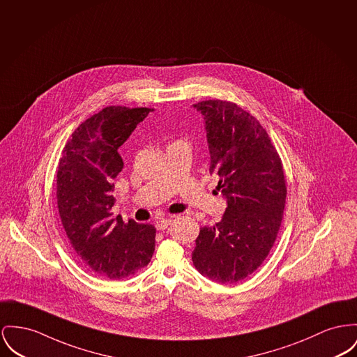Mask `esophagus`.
I'll list each match as a JSON object with an SVG mask.
<instances>
[{"label":"esophagus","mask_w":357,"mask_h":357,"mask_svg":"<svg viewBox=\"0 0 357 357\" xmlns=\"http://www.w3.org/2000/svg\"><path fill=\"white\" fill-rule=\"evenodd\" d=\"M170 225H172V219H170V218H162V219H160V220L155 222L157 230H165Z\"/></svg>","instance_id":"1"}]
</instances>
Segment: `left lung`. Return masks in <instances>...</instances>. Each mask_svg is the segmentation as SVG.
<instances>
[{"label":"left lung","mask_w":357,"mask_h":357,"mask_svg":"<svg viewBox=\"0 0 357 357\" xmlns=\"http://www.w3.org/2000/svg\"><path fill=\"white\" fill-rule=\"evenodd\" d=\"M193 108L204 119L210 173L227 207L218 223L200 229L192 261L214 282L237 283L261 265L278 237L287 195L283 165L261 124L237 104L208 100Z\"/></svg>","instance_id":"left-lung-1"}]
</instances>
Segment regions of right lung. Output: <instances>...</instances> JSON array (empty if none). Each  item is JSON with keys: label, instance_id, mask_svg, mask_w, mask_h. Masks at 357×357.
<instances>
[{"label": "right lung", "instance_id": "right-lung-1", "mask_svg": "<svg viewBox=\"0 0 357 357\" xmlns=\"http://www.w3.org/2000/svg\"><path fill=\"white\" fill-rule=\"evenodd\" d=\"M151 109L107 107L85 120L63 147L56 172L59 216L81 262L119 280L153 257L155 227L112 218L114 180L123 169L119 147Z\"/></svg>", "mask_w": 357, "mask_h": 357}]
</instances>
